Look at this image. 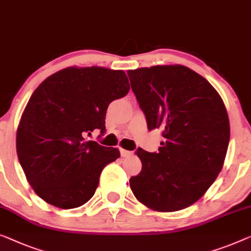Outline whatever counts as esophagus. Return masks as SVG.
Listing matches in <instances>:
<instances>
[{
	"instance_id": "34e87169",
	"label": "esophagus",
	"mask_w": 251,
	"mask_h": 251,
	"mask_svg": "<svg viewBox=\"0 0 251 251\" xmlns=\"http://www.w3.org/2000/svg\"><path fill=\"white\" fill-rule=\"evenodd\" d=\"M120 154H121L122 157H129V156L132 155V151H129L126 150H120Z\"/></svg>"
}]
</instances>
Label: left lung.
<instances>
[{
	"label": "left lung",
	"mask_w": 251,
	"mask_h": 251,
	"mask_svg": "<svg viewBox=\"0 0 251 251\" xmlns=\"http://www.w3.org/2000/svg\"><path fill=\"white\" fill-rule=\"evenodd\" d=\"M148 130L162 129L158 152L138 148L141 171L130 188L144 205L176 212L202 197L223 168L230 123L219 93L183 65L129 70Z\"/></svg>",
	"instance_id": "1"
}]
</instances>
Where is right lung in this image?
Returning <instances> with one entry per match:
<instances>
[{
	"label": "right lung",
	"mask_w": 251,
	"mask_h": 251,
	"mask_svg": "<svg viewBox=\"0 0 251 251\" xmlns=\"http://www.w3.org/2000/svg\"><path fill=\"white\" fill-rule=\"evenodd\" d=\"M129 89L122 70L71 67L32 93L18 126L17 154L29 184L46 202L70 209L93 197L101 171L120 151L86 136L95 130L104 136L108 105Z\"/></svg>",
	"instance_id": "1"
}]
</instances>
